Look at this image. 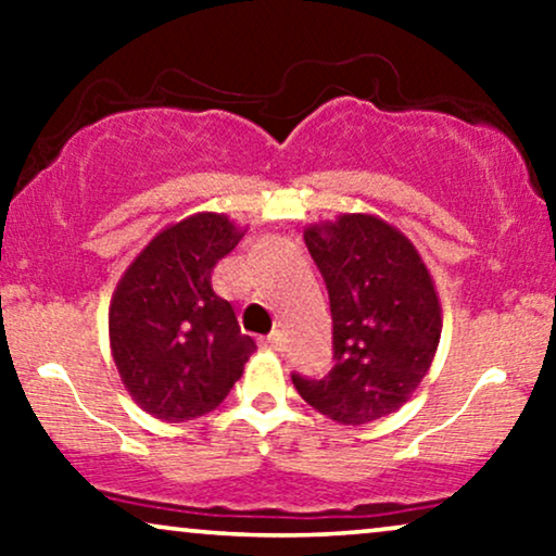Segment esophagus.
I'll list each match as a JSON object with an SVG mask.
<instances>
[{
	"instance_id": "34e87169",
	"label": "esophagus",
	"mask_w": 556,
	"mask_h": 556,
	"mask_svg": "<svg viewBox=\"0 0 556 556\" xmlns=\"http://www.w3.org/2000/svg\"><path fill=\"white\" fill-rule=\"evenodd\" d=\"M264 344H266V348H271V350H282L285 348L282 331H271V334L264 340Z\"/></svg>"
}]
</instances>
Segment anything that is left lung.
<instances>
[{"mask_svg": "<svg viewBox=\"0 0 556 556\" xmlns=\"http://www.w3.org/2000/svg\"><path fill=\"white\" fill-rule=\"evenodd\" d=\"M329 290L334 368L292 374L300 397L337 424H371L400 410L429 374L442 305L410 240L374 214H340L303 232Z\"/></svg>", "mask_w": 556, "mask_h": 556, "instance_id": "1", "label": "left lung"}]
</instances>
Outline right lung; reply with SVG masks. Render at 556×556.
Wrapping results in <instances>:
<instances>
[{
  "label": "right lung",
  "mask_w": 556,
  "mask_h": 556,
  "mask_svg": "<svg viewBox=\"0 0 556 556\" xmlns=\"http://www.w3.org/2000/svg\"><path fill=\"white\" fill-rule=\"evenodd\" d=\"M245 229L201 212L164 227L127 266L110 303V344L138 407L167 424L212 413L256 342L242 334L212 271Z\"/></svg>",
  "instance_id": "add662e5"
}]
</instances>
